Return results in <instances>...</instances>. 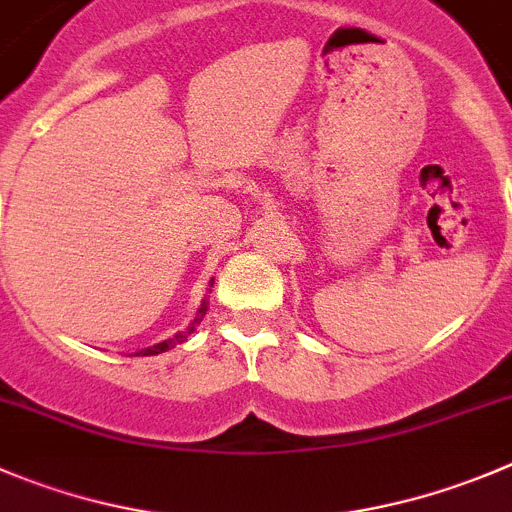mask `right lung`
Wrapping results in <instances>:
<instances>
[{
	"label": "right lung",
	"mask_w": 512,
	"mask_h": 512,
	"mask_svg": "<svg viewBox=\"0 0 512 512\" xmlns=\"http://www.w3.org/2000/svg\"><path fill=\"white\" fill-rule=\"evenodd\" d=\"M211 286H213V281H211ZM206 311H208V301L203 299V304H201V309H198V314H196V319L191 321V326H188V329H183V332H178L175 334V337H170V339H165V342H160V344H153V347H148V349H143V352H138V354H143V357H153V354H160V352H168V349H173L175 344H183L186 342L188 337H191L193 332H196V326L201 324V319L203 316H206Z\"/></svg>",
	"instance_id": "obj_1"
}]
</instances>
